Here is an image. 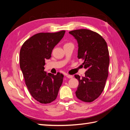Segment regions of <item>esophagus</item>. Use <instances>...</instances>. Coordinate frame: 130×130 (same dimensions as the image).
<instances>
[{
  "mask_svg": "<svg viewBox=\"0 0 130 130\" xmlns=\"http://www.w3.org/2000/svg\"><path fill=\"white\" fill-rule=\"evenodd\" d=\"M67 77L68 78H73V76H72V75H69V74H67Z\"/></svg>",
  "mask_w": 130,
  "mask_h": 130,
  "instance_id": "34e87169",
  "label": "esophagus"
}]
</instances>
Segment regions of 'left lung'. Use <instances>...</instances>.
I'll list each match as a JSON object with an SVG mask.
<instances>
[{"label": "left lung", "instance_id": "1", "mask_svg": "<svg viewBox=\"0 0 130 130\" xmlns=\"http://www.w3.org/2000/svg\"><path fill=\"white\" fill-rule=\"evenodd\" d=\"M77 41L78 59L87 69L84 77L75 74L79 82L76 95L84 102H92L98 98L104 90L108 75L109 52L107 42L97 32L88 29L69 31Z\"/></svg>", "mask_w": 130, "mask_h": 130}]
</instances>
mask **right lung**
<instances>
[{"label": "right lung", "instance_id": "right-lung-1", "mask_svg": "<svg viewBox=\"0 0 130 130\" xmlns=\"http://www.w3.org/2000/svg\"><path fill=\"white\" fill-rule=\"evenodd\" d=\"M65 32L62 30L36 34L24 42L20 50V68L26 86L32 98L42 104L56 100L62 85L63 74L59 72L56 75L47 74L44 66Z\"/></svg>", "mask_w": 130, "mask_h": 130}]
</instances>
